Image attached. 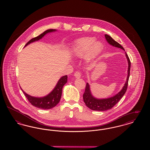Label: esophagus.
Wrapping results in <instances>:
<instances>
[{
  "instance_id": "1",
  "label": "esophagus",
  "mask_w": 150,
  "mask_h": 150,
  "mask_svg": "<svg viewBox=\"0 0 150 150\" xmlns=\"http://www.w3.org/2000/svg\"><path fill=\"white\" fill-rule=\"evenodd\" d=\"M74 76H75L76 78H80L81 77V72L79 71H76V72H75Z\"/></svg>"
}]
</instances>
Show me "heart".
Returning a JSON list of instances; mask_svg holds the SVG:
<instances>
[{
  "label": "heart",
  "mask_w": 150,
  "mask_h": 150,
  "mask_svg": "<svg viewBox=\"0 0 150 150\" xmlns=\"http://www.w3.org/2000/svg\"><path fill=\"white\" fill-rule=\"evenodd\" d=\"M96 40L94 37H84L79 39L73 46V55L75 57L81 58L86 54L88 61L95 59L103 48L102 43Z\"/></svg>",
  "instance_id": "1"
}]
</instances>
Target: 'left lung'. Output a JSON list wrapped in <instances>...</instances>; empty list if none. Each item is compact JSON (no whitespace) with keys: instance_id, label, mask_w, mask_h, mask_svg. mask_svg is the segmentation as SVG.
<instances>
[{"instance_id":"obj_1","label":"left lung","mask_w":150,"mask_h":150,"mask_svg":"<svg viewBox=\"0 0 150 150\" xmlns=\"http://www.w3.org/2000/svg\"><path fill=\"white\" fill-rule=\"evenodd\" d=\"M105 38L109 44L122 49V50H125L124 48L121 46V45L117 42L114 40L110 36L105 34ZM125 56L127 58L128 62V76L127 78V81L122 87V89L118 93L113 97L108 98H103V99H98L94 97L93 95L91 93V91L90 89L89 84L87 83L86 86L85 92L83 94V100L84 103H86V106L90 109L94 110V111H106L112 108L120 100L121 98L123 97L124 94L126 92L127 87L128 85V80L130 75V61L129 59L128 54L125 52Z\"/></svg>"}]
</instances>
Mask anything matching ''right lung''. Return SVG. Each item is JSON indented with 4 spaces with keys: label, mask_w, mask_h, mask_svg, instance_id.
I'll return each instance as SVG.
<instances>
[{
    "label": "right lung",
    "mask_w": 150,
    "mask_h": 150,
    "mask_svg": "<svg viewBox=\"0 0 150 150\" xmlns=\"http://www.w3.org/2000/svg\"><path fill=\"white\" fill-rule=\"evenodd\" d=\"M55 29H49L45 31L42 34L39 35L35 38L31 39L29 40L25 47L29 45V44L35 41H38L41 39L44 36L46 35L49 33H52L56 31ZM67 82V76L65 75L61 77L58 80L57 85L54 87L53 90L49 93L46 96L43 97H35L31 96L27 93H25L21 89L22 92L24 93L25 96L27 98L30 103L34 106L44 110H48L52 108L53 107H55L57 104L59 103L62 92V88L64 84Z\"/></svg>",
    "instance_id": "add662e5"
}]
</instances>
